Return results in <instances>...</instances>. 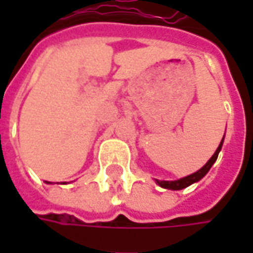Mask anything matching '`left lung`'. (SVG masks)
Instances as JSON below:
<instances>
[{
    "label": "left lung",
    "mask_w": 253,
    "mask_h": 253,
    "mask_svg": "<svg viewBox=\"0 0 253 253\" xmlns=\"http://www.w3.org/2000/svg\"><path fill=\"white\" fill-rule=\"evenodd\" d=\"M222 141H224V138H222ZM222 141L219 143V146L217 148V151L215 153L211 156V159H210L199 171H196V173H193V174H190V176H186V177H183V179L180 180H174V181H162V180H156L158 181V184L163 187V189H170V190H181L184 189V187H187L190 184H193V183H196V181H199L201 180L207 173H209V170L211 169V166L214 165V162L217 161V158H218V153L221 151V146H222Z\"/></svg>",
    "instance_id": "1"
}]
</instances>
